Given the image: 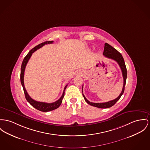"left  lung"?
I'll list each match as a JSON object with an SVG mask.
<instances>
[{
  "label": "left lung",
  "instance_id": "obj_1",
  "mask_svg": "<svg viewBox=\"0 0 150 150\" xmlns=\"http://www.w3.org/2000/svg\"><path fill=\"white\" fill-rule=\"evenodd\" d=\"M103 54L107 58H109L110 59H112V60L115 61L118 64V65H120V69L122 70V76H123V86L122 92L120 93V96L117 98H115V100H111L109 101V102H103V103L91 102L89 100H88L86 98V97L83 95V93H82V96H83L84 99L85 100V101L91 106H95V107H97V108H101V109H106V108H110V107L114 105H115V103L118 100H120V98L121 97V96L123 94L124 90H125V85H126V79H127V69H126V65H125V61L123 59V57H122V54L120 53L118 50H115L114 48L111 47L110 45H109L108 43L105 44L104 51H103ZM82 90H83V86H82Z\"/></svg>",
  "mask_w": 150,
  "mask_h": 150
}]
</instances>
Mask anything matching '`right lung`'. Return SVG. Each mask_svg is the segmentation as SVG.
Here are the masks:
<instances>
[{
  "mask_svg": "<svg viewBox=\"0 0 150 150\" xmlns=\"http://www.w3.org/2000/svg\"><path fill=\"white\" fill-rule=\"evenodd\" d=\"M53 41H45L44 42H42V43H41L40 44H39L38 45L36 46L33 49H32L28 52V53L27 54V56L24 57V60H23V62H22V64H21V67L20 81H21V83L22 85V86L23 88V90H24V94H25V97L26 100L33 108H35L37 110H39V111H44V112H47V111H50L56 109H57L60 106L61 104V103H62V99H63V98L64 97L65 91V89H66L68 85H67L65 86L64 89V91H63V93H62V95L60 97V99H59L57 101H56L54 102H53V103H45V102H38V101H36L35 100H33L32 98H30V96L28 95V93L27 92V90H26L25 87H24V71H25V67L27 65V62H28V61L30 60V59L32 53L33 52H35L36 50H38V49L41 48L44 45L48 44H52V43H53Z\"/></svg>",
  "mask_w": 150,
  "mask_h": 150,
  "instance_id": "1",
  "label": "right lung"
}]
</instances>
